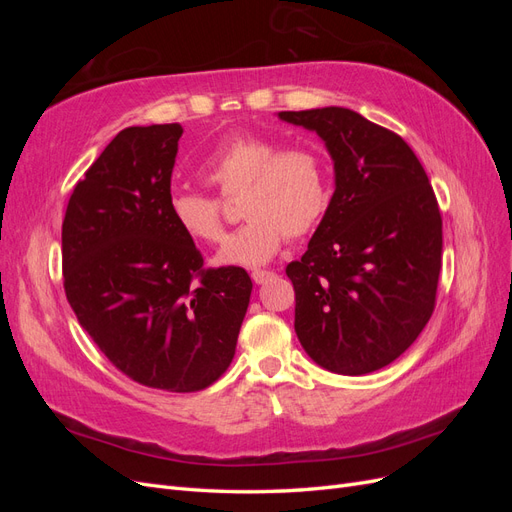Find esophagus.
I'll use <instances>...</instances> for the list:
<instances>
[{
  "instance_id": "1",
  "label": "esophagus",
  "mask_w": 512,
  "mask_h": 512,
  "mask_svg": "<svg viewBox=\"0 0 512 512\" xmlns=\"http://www.w3.org/2000/svg\"><path fill=\"white\" fill-rule=\"evenodd\" d=\"M273 277H275V273H273V271H260V269L252 271V280H254L256 284H265V282L273 280Z\"/></svg>"
}]
</instances>
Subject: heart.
I'll return each mask as SVG.
<instances>
[{"label":"heart","instance_id":"heart-1","mask_svg":"<svg viewBox=\"0 0 512 512\" xmlns=\"http://www.w3.org/2000/svg\"><path fill=\"white\" fill-rule=\"evenodd\" d=\"M198 173L224 198L241 194L239 213L247 222L215 254L220 267L267 265L286 237L303 239L314 232L331 205L329 166L314 147L284 149L265 136H230L209 153ZM168 213L192 241L218 243L224 237L218 198L173 190Z\"/></svg>","mask_w":512,"mask_h":512}]
</instances>
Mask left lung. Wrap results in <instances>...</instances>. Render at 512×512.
<instances>
[{
    "instance_id": "left-lung-1",
    "label": "left lung",
    "mask_w": 512,
    "mask_h": 512,
    "mask_svg": "<svg viewBox=\"0 0 512 512\" xmlns=\"http://www.w3.org/2000/svg\"><path fill=\"white\" fill-rule=\"evenodd\" d=\"M316 132L335 168L327 215L301 260L294 331L320 367L363 376L404 354L436 307L442 218L425 168L399 134L342 106L282 111Z\"/></svg>"
}]
</instances>
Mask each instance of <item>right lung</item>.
Masks as SVG:
<instances>
[{
  "label": "right lung",
  "instance_id": "obj_1",
  "mask_svg": "<svg viewBox=\"0 0 512 512\" xmlns=\"http://www.w3.org/2000/svg\"><path fill=\"white\" fill-rule=\"evenodd\" d=\"M179 123L121 130L76 183L61 226L64 288L119 371L170 393L203 391L235 356L252 280L205 269L170 220Z\"/></svg>",
  "mask_w": 512,
  "mask_h": 512
}]
</instances>
